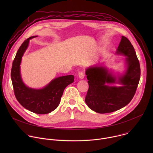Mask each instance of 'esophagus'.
Wrapping results in <instances>:
<instances>
[{
	"mask_svg": "<svg viewBox=\"0 0 153 153\" xmlns=\"http://www.w3.org/2000/svg\"><path fill=\"white\" fill-rule=\"evenodd\" d=\"M78 76H79V77L80 79H83L84 78V77H85V74H84V73H82V72L79 73Z\"/></svg>",
	"mask_w": 153,
	"mask_h": 153,
	"instance_id": "obj_1",
	"label": "esophagus"
}]
</instances>
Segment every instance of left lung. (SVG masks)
<instances>
[{
  "label": "left lung",
  "instance_id": "left-lung-1",
  "mask_svg": "<svg viewBox=\"0 0 153 153\" xmlns=\"http://www.w3.org/2000/svg\"><path fill=\"white\" fill-rule=\"evenodd\" d=\"M116 54L126 57V70L117 76L103 65L86 68L85 74L89 88L85 101L93 111L100 113L116 111L128 105L133 98L140 77L139 61L130 41L122 36ZM112 84H119V87Z\"/></svg>",
  "mask_w": 153,
  "mask_h": 153
}]
</instances>
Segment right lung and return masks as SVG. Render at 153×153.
<instances>
[{"label": "right lung", "instance_id": "add662e5", "mask_svg": "<svg viewBox=\"0 0 153 153\" xmlns=\"http://www.w3.org/2000/svg\"><path fill=\"white\" fill-rule=\"evenodd\" d=\"M36 37H29L19 47L13 62L11 77L15 96L20 105L33 113L44 114L56 110L65 88L74 82V77L68 75L56 77L40 89L30 88L24 83L20 73L22 58L28 47L30 40Z\"/></svg>", "mask_w": 153, "mask_h": 153}]
</instances>
